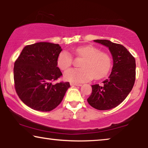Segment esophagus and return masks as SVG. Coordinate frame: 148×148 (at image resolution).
Segmentation results:
<instances>
[{"label":"esophagus","instance_id":"esophagus-1","mask_svg":"<svg viewBox=\"0 0 148 148\" xmlns=\"http://www.w3.org/2000/svg\"><path fill=\"white\" fill-rule=\"evenodd\" d=\"M71 86H82V84H76V83H71Z\"/></svg>","mask_w":148,"mask_h":148}]
</instances>
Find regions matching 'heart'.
Masks as SVG:
<instances>
[{"label":"heart","instance_id":"obj_1","mask_svg":"<svg viewBox=\"0 0 148 148\" xmlns=\"http://www.w3.org/2000/svg\"><path fill=\"white\" fill-rule=\"evenodd\" d=\"M75 54L78 57L83 58L80 69H73L64 73V79L73 83L86 82L94 77L100 79L104 77L110 70L111 58L106 52H100L98 48L93 46H84L77 48ZM73 58L72 54L63 50L58 54V66L65 71L72 65Z\"/></svg>","mask_w":148,"mask_h":148}]
</instances>
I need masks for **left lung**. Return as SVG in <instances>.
<instances>
[{
    "instance_id": "8db88e82",
    "label": "left lung",
    "mask_w": 148,
    "mask_h": 148,
    "mask_svg": "<svg viewBox=\"0 0 148 148\" xmlns=\"http://www.w3.org/2000/svg\"><path fill=\"white\" fill-rule=\"evenodd\" d=\"M107 46L113 58L112 72L101 84L92 86V92L88 102L100 110H110L127 98L135 81V59L125 46L107 40H95Z\"/></svg>"
}]
</instances>
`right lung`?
<instances>
[{
  "mask_svg": "<svg viewBox=\"0 0 148 148\" xmlns=\"http://www.w3.org/2000/svg\"><path fill=\"white\" fill-rule=\"evenodd\" d=\"M59 44L38 42L27 45L14 64V83L19 98L34 110L48 112L57 107L70 87L54 81L62 75L57 66Z\"/></svg>",
  "mask_w": 148,
  "mask_h": 148,
  "instance_id": "1",
  "label": "right lung"
}]
</instances>
